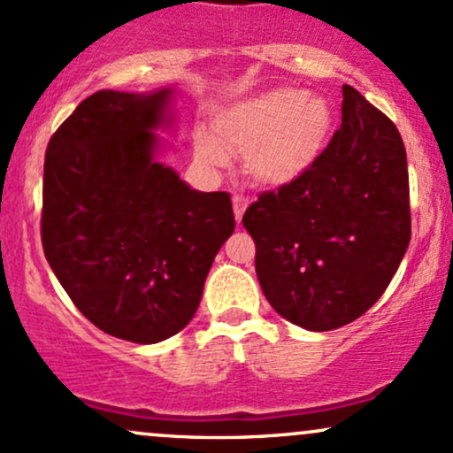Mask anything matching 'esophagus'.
Masks as SVG:
<instances>
[{
    "mask_svg": "<svg viewBox=\"0 0 453 453\" xmlns=\"http://www.w3.org/2000/svg\"><path fill=\"white\" fill-rule=\"evenodd\" d=\"M247 204H249V200L244 196H241V194H236L232 197V206H234V217H236V221L241 223V219H242V215H244V209H247Z\"/></svg>",
    "mask_w": 453,
    "mask_h": 453,
    "instance_id": "esophagus-1",
    "label": "esophagus"
}]
</instances>
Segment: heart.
<instances>
[{
  "label": "heart",
  "instance_id": "b5f03b06",
  "mask_svg": "<svg viewBox=\"0 0 453 453\" xmlns=\"http://www.w3.org/2000/svg\"><path fill=\"white\" fill-rule=\"evenodd\" d=\"M334 132V111L321 96L296 87H274L234 104L215 121V138L197 136V155L223 165L241 153L247 174L268 187L303 179L321 157Z\"/></svg>",
  "mask_w": 453,
  "mask_h": 453
}]
</instances>
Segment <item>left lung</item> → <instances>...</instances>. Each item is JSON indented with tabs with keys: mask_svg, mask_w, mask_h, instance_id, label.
Segmentation results:
<instances>
[{
	"mask_svg": "<svg viewBox=\"0 0 453 453\" xmlns=\"http://www.w3.org/2000/svg\"><path fill=\"white\" fill-rule=\"evenodd\" d=\"M341 111L313 168L259 194L242 215L266 300L313 332L366 313L411 241L407 150L396 126L349 85Z\"/></svg>",
	"mask_w": 453,
	"mask_h": 453,
	"instance_id": "obj_1",
	"label": "left lung"
}]
</instances>
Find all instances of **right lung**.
<instances>
[{"label":"right lung","instance_id":"obj_1","mask_svg":"<svg viewBox=\"0 0 453 453\" xmlns=\"http://www.w3.org/2000/svg\"><path fill=\"white\" fill-rule=\"evenodd\" d=\"M168 97L93 93L44 157L40 234L55 277L93 326L142 345L189 324L236 226L227 191L189 189L155 161Z\"/></svg>","mask_w":453,"mask_h":453}]
</instances>
